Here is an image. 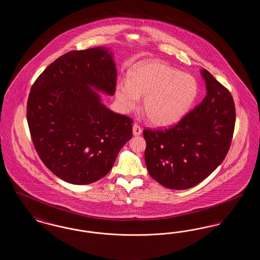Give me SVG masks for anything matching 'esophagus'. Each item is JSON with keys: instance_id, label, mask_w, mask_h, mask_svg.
<instances>
[{"instance_id": "1", "label": "esophagus", "mask_w": 260, "mask_h": 260, "mask_svg": "<svg viewBox=\"0 0 260 260\" xmlns=\"http://www.w3.org/2000/svg\"><path fill=\"white\" fill-rule=\"evenodd\" d=\"M133 133L136 136H140L141 133H142L141 126L138 124H134V125H133Z\"/></svg>"}]
</instances>
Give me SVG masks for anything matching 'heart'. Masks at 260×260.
Returning a JSON list of instances; mask_svg holds the SVG:
<instances>
[{
    "instance_id": "obj_1",
    "label": "heart",
    "mask_w": 260,
    "mask_h": 260,
    "mask_svg": "<svg viewBox=\"0 0 260 260\" xmlns=\"http://www.w3.org/2000/svg\"><path fill=\"white\" fill-rule=\"evenodd\" d=\"M195 79L161 61H147L134 67L126 82L116 87V96L125 112L135 110L144 96L143 111L149 122L168 126L178 122L197 96Z\"/></svg>"
}]
</instances>
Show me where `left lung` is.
<instances>
[{
    "instance_id": "obj_1",
    "label": "left lung",
    "mask_w": 260,
    "mask_h": 260,
    "mask_svg": "<svg viewBox=\"0 0 260 260\" xmlns=\"http://www.w3.org/2000/svg\"><path fill=\"white\" fill-rule=\"evenodd\" d=\"M207 95L173 126L143 131L148 173L169 189L202 182L225 159L234 134L236 110L230 91L206 69Z\"/></svg>"
}]
</instances>
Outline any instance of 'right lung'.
<instances>
[{
  "mask_svg": "<svg viewBox=\"0 0 260 260\" xmlns=\"http://www.w3.org/2000/svg\"><path fill=\"white\" fill-rule=\"evenodd\" d=\"M117 70L106 48L71 50L31 87L27 122L45 166L62 180L85 185L110 172L133 136V120L114 113L89 87L113 95Z\"/></svg>",
  "mask_w": 260,
  "mask_h": 260,
  "instance_id": "1",
  "label": "right lung"
}]
</instances>
